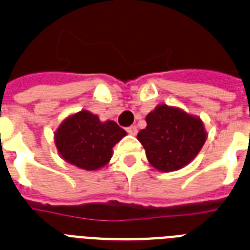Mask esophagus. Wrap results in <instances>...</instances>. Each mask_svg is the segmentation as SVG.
<instances>
[{"label": "esophagus", "mask_w": 250, "mask_h": 250, "mask_svg": "<svg viewBox=\"0 0 250 250\" xmlns=\"http://www.w3.org/2000/svg\"><path fill=\"white\" fill-rule=\"evenodd\" d=\"M125 131H127L129 135H136L137 127H136V125H129V127H127V128H125Z\"/></svg>", "instance_id": "obj_1"}]
</instances>
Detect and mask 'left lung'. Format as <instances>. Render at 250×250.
Instances as JSON below:
<instances>
[{"instance_id":"1","label":"left lung","mask_w":250,"mask_h":250,"mask_svg":"<svg viewBox=\"0 0 250 250\" xmlns=\"http://www.w3.org/2000/svg\"><path fill=\"white\" fill-rule=\"evenodd\" d=\"M148 161L160 171H175L188 165L206 141L202 122L183 110L157 106L146 115V128L137 133Z\"/></svg>"}]
</instances>
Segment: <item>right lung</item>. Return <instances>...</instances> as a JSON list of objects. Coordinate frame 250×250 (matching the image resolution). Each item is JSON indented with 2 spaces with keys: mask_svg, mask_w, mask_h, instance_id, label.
Listing matches in <instances>:
<instances>
[{
  "mask_svg": "<svg viewBox=\"0 0 250 250\" xmlns=\"http://www.w3.org/2000/svg\"><path fill=\"white\" fill-rule=\"evenodd\" d=\"M123 136L125 131L115 122L102 123L97 115L82 110L60 125L56 144L67 162L92 171L109 162L111 149Z\"/></svg>",
  "mask_w": 250,
  "mask_h": 250,
  "instance_id": "right-lung-1",
  "label": "right lung"
}]
</instances>
